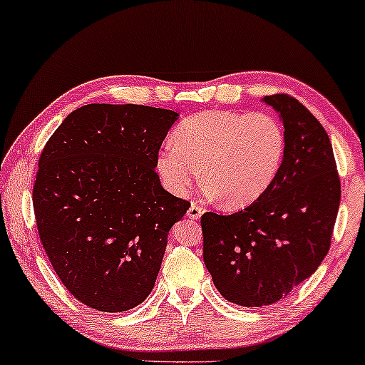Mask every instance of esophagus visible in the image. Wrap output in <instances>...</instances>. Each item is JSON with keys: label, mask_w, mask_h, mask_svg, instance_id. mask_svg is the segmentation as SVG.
I'll use <instances>...</instances> for the list:
<instances>
[{"label": "esophagus", "mask_w": 365, "mask_h": 365, "mask_svg": "<svg viewBox=\"0 0 365 365\" xmlns=\"http://www.w3.org/2000/svg\"><path fill=\"white\" fill-rule=\"evenodd\" d=\"M202 212H204V209L199 206V204L192 202L191 206H189V209H187V217L191 219V221H197V219L201 217Z\"/></svg>", "instance_id": "1"}]
</instances>
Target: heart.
<instances>
[{
	"label": "heart",
	"mask_w": 365,
	"mask_h": 365,
	"mask_svg": "<svg viewBox=\"0 0 365 365\" xmlns=\"http://www.w3.org/2000/svg\"><path fill=\"white\" fill-rule=\"evenodd\" d=\"M286 133L269 113L206 111L184 119L173 143L158 154L159 176L174 194H186L197 181L227 207L256 202L281 171Z\"/></svg>",
	"instance_id": "1"
}]
</instances>
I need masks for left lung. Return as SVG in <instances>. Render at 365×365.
Instances as JSON below:
<instances>
[{"instance_id": "obj_1", "label": "left lung", "mask_w": 365, "mask_h": 365, "mask_svg": "<svg viewBox=\"0 0 365 365\" xmlns=\"http://www.w3.org/2000/svg\"><path fill=\"white\" fill-rule=\"evenodd\" d=\"M279 113L286 154L272 186L242 211L201 217L202 257L229 302L262 307L316 272L331 247L341 179L326 129L289 94L262 99Z\"/></svg>"}]
</instances>
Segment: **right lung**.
I'll use <instances>...</instances> for the list:
<instances>
[{
	"label": "right lung",
	"instance_id": "right-lung-1",
	"mask_svg": "<svg viewBox=\"0 0 365 365\" xmlns=\"http://www.w3.org/2000/svg\"><path fill=\"white\" fill-rule=\"evenodd\" d=\"M179 114L139 104H86L39 156L33 207L64 287L84 306L124 312L153 291L173 224L187 201L161 186L159 148Z\"/></svg>",
	"mask_w": 365,
	"mask_h": 365
}]
</instances>
